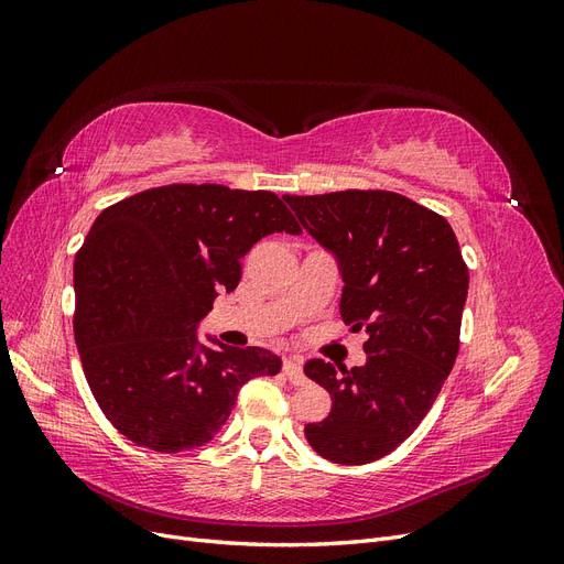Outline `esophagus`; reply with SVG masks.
I'll return each mask as SVG.
<instances>
[{
    "mask_svg": "<svg viewBox=\"0 0 564 564\" xmlns=\"http://www.w3.org/2000/svg\"><path fill=\"white\" fill-rule=\"evenodd\" d=\"M282 371L284 377L292 381L294 386H303L305 383V373H303V362L299 360V357H289V360L282 362Z\"/></svg>",
    "mask_w": 564,
    "mask_h": 564,
    "instance_id": "obj_1",
    "label": "esophagus"
}]
</instances>
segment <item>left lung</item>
Instances as JSON below:
<instances>
[{
	"label": "left lung",
	"mask_w": 564,
	"mask_h": 564,
	"mask_svg": "<svg viewBox=\"0 0 564 564\" xmlns=\"http://www.w3.org/2000/svg\"><path fill=\"white\" fill-rule=\"evenodd\" d=\"M284 199L338 259L346 282L340 317L367 334L362 367L305 362V377L332 395L329 416L305 425V440L334 464H371L419 429L449 377L468 265L445 216L404 195L344 191Z\"/></svg>",
	"instance_id": "8db88e82"
}]
</instances>
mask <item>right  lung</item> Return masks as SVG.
<instances>
[{
	"instance_id": "obj_1",
	"label": "right lung",
	"mask_w": 564,
	"mask_h": 564,
	"mask_svg": "<svg viewBox=\"0 0 564 564\" xmlns=\"http://www.w3.org/2000/svg\"><path fill=\"white\" fill-rule=\"evenodd\" d=\"M272 232L299 235L270 191L172 183L100 212L75 256V340L100 412L133 445L176 454L220 431L237 392L282 362L263 348L202 346L197 322Z\"/></svg>"
}]
</instances>
